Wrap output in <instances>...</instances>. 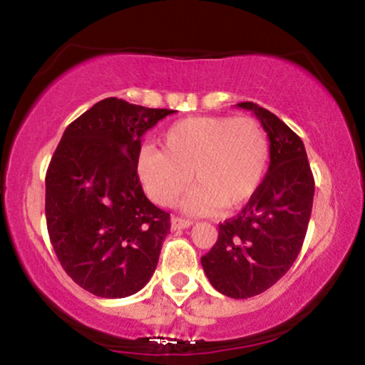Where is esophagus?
Returning a JSON list of instances; mask_svg holds the SVG:
<instances>
[{
    "instance_id": "34e87169",
    "label": "esophagus",
    "mask_w": 365,
    "mask_h": 365,
    "mask_svg": "<svg viewBox=\"0 0 365 365\" xmlns=\"http://www.w3.org/2000/svg\"><path fill=\"white\" fill-rule=\"evenodd\" d=\"M190 226H193V220L182 219V217H178V215H174L170 219L172 231H181V229H186V227H190Z\"/></svg>"
}]
</instances>
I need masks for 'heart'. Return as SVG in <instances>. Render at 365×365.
I'll use <instances>...</instances> for the list:
<instances>
[{"mask_svg": "<svg viewBox=\"0 0 365 365\" xmlns=\"http://www.w3.org/2000/svg\"><path fill=\"white\" fill-rule=\"evenodd\" d=\"M269 139L252 117L200 115L172 124L162 136V151L145 146L138 157V175L155 203L169 207L190 186L182 202L191 214L248 203L269 167Z\"/></svg>", "mask_w": 365, "mask_h": 365, "instance_id": "obj_1", "label": "heart"}]
</instances>
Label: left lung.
Wrapping results in <instances>:
<instances>
[{"label":"left lung","instance_id":"left-lung-1","mask_svg":"<svg viewBox=\"0 0 365 365\" xmlns=\"http://www.w3.org/2000/svg\"><path fill=\"white\" fill-rule=\"evenodd\" d=\"M267 133L271 163L260 190L243 210L219 224V237L202 257L203 271L219 293L250 298L289 271L304 245L314 202V175L304 141L279 117L252 101Z\"/></svg>","mask_w":365,"mask_h":365}]
</instances>
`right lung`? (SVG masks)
Returning a JSON list of instances; mask_svg holds the SVG:
<instances>
[{
  "instance_id": "1",
  "label": "right lung",
  "mask_w": 365,
  "mask_h": 365,
  "mask_svg": "<svg viewBox=\"0 0 365 365\" xmlns=\"http://www.w3.org/2000/svg\"><path fill=\"white\" fill-rule=\"evenodd\" d=\"M167 108L105 98L65 129L46 172V226L61 267L101 298L138 293L160 257L170 215L143 193L141 138Z\"/></svg>"
}]
</instances>
